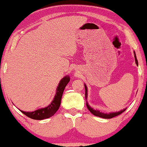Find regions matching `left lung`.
I'll return each instance as SVG.
<instances>
[{
	"label": "left lung",
	"instance_id": "obj_1",
	"mask_svg": "<svg viewBox=\"0 0 147 147\" xmlns=\"http://www.w3.org/2000/svg\"><path fill=\"white\" fill-rule=\"evenodd\" d=\"M135 62H136L137 65L138 66V61H137L135 53ZM85 89H86V93H85V95H86V99H87V97H88V92H87V91H88V89H87V87L86 85H85ZM86 105H87V107H88V110H89V111H90L93 115H94V116H99V117L103 118H112L113 117H116V116H118V115L121 114V113L125 111V109H123V110H121V111L115 112V113H109V114H107V113H102V112H100L99 111H97V110L92 109L88 105V103L86 104Z\"/></svg>",
	"mask_w": 147,
	"mask_h": 147
}]
</instances>
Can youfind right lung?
<instances>
[{"mask_svg":"<svg viewBox=\"0 0 147 147\" xmlns=\"http://www.w3.org/2000/svg\"><path fill=\"white\" fill-rule=\"evenodd\" d=\"M69 80H70V78H69V76L64 77L60 80V83H59V86H58L57 89V92L56 94H55L54 100L52 102V103L48 107L43 109H38L36 111L32 112L21 111L24 114L26 115V116L34 120H42L52 117L56 113L57 111L59 109L64 88L67 86Z\"/></svg>","mask_w":147,"mask_h":147,"instance_id":"right-lung-1","label":"right lung"}]
</instances>
